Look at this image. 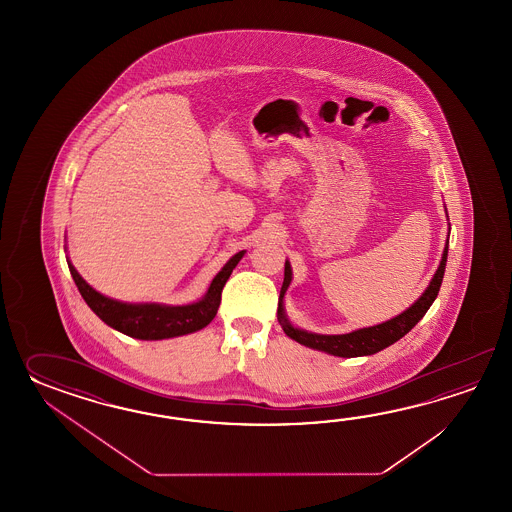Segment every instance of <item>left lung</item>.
Returning <instances> with one entry per match:
<instances>
[{
    "mask_svg": "<svg viewBox=\"0 0 512 512\" xmlns=\"http://www.w3.org/2000/svg\"><path fill=\"white\" fill-rule=\"evenodd\" d=\"M446 219H448V212H446ZM448 227H450V223H448ZM448 236H450V229H448ZM446 256H448V238H446L445 251L439 261V267L435 271L434 278L428 283L425 293L421 294L414 304L410 305L401 315L393 316L390 320L377 324V326L360 327V329L344 333V335L311 333V331L294 326L293 322L287 318L283 298L293 280V269H291L289 260H285L282 291H280V300H278V322L287 337L293 338L305 348L324 351L327 355L351 359V357H368L373 353H379L381 349L388 348L397 340H401L425 316L430 305L434 304L441 282H443V276H445Z\"/></svg>",
    "mask_w": 512,
    "mask_h": 512,
    "instance_id": "obj_1",
    "label": "left lung"
}]
</instances>
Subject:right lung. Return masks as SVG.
I'll list each match as a JSON object with an SVG mask.
<instances>
[{"instance_id": "obj_1", "label": "right lung", "mask_w": 512, "mask_h": 512, "mask_svg": "<svg viewBox=\"0 0 512 512\" xmlns=\"http://www.w3.org/2000/svg\"><path fill=\"white\" fill-rule=\"evenodd\" d=\"M245 251L234 254L208 285L207 293L197 302L186 305H166L157 302H120L98 293L80 276L75 265L67 260L69 271L78 291L91 311L109 327L139 340H164L183 337L207 327L218 313L221 291Z\"/></svg>"}]
</instances>
